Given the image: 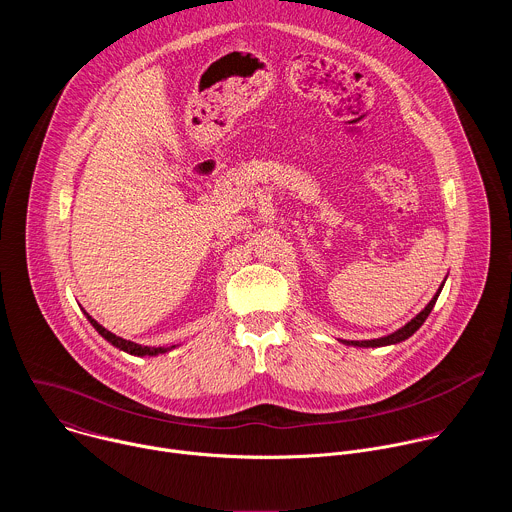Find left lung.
Segmentation results:
<instances>
[{
  "instance_id": "left-lung-1",
  "label": "left lung",
  "mask_w": 512,
  "mask_h": 512,
  "mask_svg": "<svg viewBox=\"0 0 512 512\" xmlns=\"http://www.w3.org/2000/svg\"><path fill=\"white\" fill-rule=\"evenodd\" d=\"M444 283H446V281H444ZM444 283L440 285V289H437V294L431 298V302H429L411 322H407L403 328L395 330L393 334L383 336V338H375V340H342V344H346V346H360V348H377V346H389V344H397V342L407 340L409 336H413V334L421 328V324L425 322V318L431 314V310H433V306H435V302H437V296H440V291H442Z\"/></svg>"
}]
</instances>
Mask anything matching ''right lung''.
I'll return each instance as SVG.
<instances>
[{"label":"right lung","mask_w":512,"mask_h":512,"mask_svg":"<svg viewBox=\"0 0 512 512\" xmlns=\"http://www.w3.org/2000/svg\"><path fill=\"white\" fill-rule=\"evenodd\" d=\"M85 316H87V320L93 324V328H95L109 344H113L115 348H119V350H123V352H127V354H133V356H158V354H164V352L176 348V344H174V346H141V344H137V342L125 340V338H121V336L109 332V330L103 328L95 318H91L87 312H85Z\"/></svg>","instance_id":"right-lung-1"}]
</instances>
